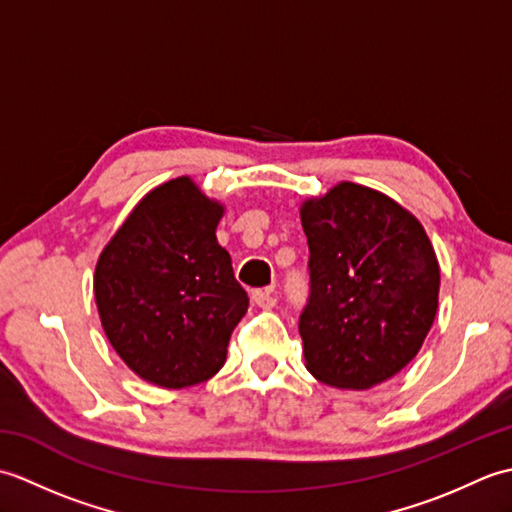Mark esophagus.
<instances>
[{
  "label": "esophagus",
  "instance_id": "1",
  "mask_svg": "<svg viewBox=\"0 0 512 512\" xmlns=\"http://www.w3.org/2000/svg\"><path fill=\"white\" fill-rule=\"evenodd\" d=\"M253 301H255V306L264 308V310L275 308V303H277V290H275L273 286H270V288H259V290L253 292Z\"/></svg>",
  "mask_w": 512,
  "mask_h": 512
}]
</instances>
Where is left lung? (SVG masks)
<instances>
[{"label": "left lung", "mask_w": 512, "mask_h": 512, "mask_svg": "<svg viewBox=\"0 0 512 512\" xmlns=\"http://www.w3.org/2000/svg\"><path fill=\"white\" fill-rule=\"evenodd\" d=\"M310 295L299 317L308 372L369 389L418 354L436 319L440 266L420 222L387 195L341 182L301 206Z\"/></svg>", "instance_id": "left-lung-1"}]
</instances>
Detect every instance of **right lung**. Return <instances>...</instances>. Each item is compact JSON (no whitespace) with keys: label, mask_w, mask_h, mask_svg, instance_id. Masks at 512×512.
<instances>
[{"label":"right lung","mask_w":512,"mask_h":512,"mask_svg":"<svg viewBox=\"0 0 512 512\" xmlns=\"http://www.w3.org/2000/svg\"><path fill=\"white\" fill-rule=\"evenodd\" d=\"M224 209L189 178L160 184L105 246L94 273L103 330L129 369L180 389L220 372L248 310L231 255L217 244Z\"/></svg>","instance_id":"1"}]
</instances>
